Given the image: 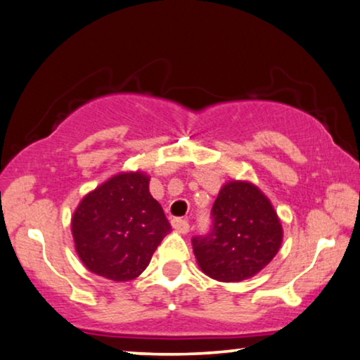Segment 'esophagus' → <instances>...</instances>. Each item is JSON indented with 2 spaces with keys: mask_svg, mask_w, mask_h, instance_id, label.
Here are the masks:
<instances>
[{
  "mask_svg": "<svg viewBox=\"0 0 360 360\" xmlns=\"http://www.w3.org/2000/svg\"><path fill=\"white\" fill-rule=\"evenodd\" d=\"M171 226L174 227L176 231H179V233H189V221L188 219H183V217H174V219H171Z\"/></svg>",
  "mask_w": 360,
  "mask_h": 360,
  "instance_id": "34e87169",
  "label": "esophagus"
}]
</instances>
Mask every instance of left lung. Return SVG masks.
<instances>
[{"label": "left lung", "instance_id": "obj_1", "mask_svg": "<svg viewBox=\"0 0 360 360\" xmlns=\"http://www.w3.org/2000/svg\"><path fill=\"white\" fill-rule=\"evenodd\" d=\"M211 217V229L206 236H194L193 249L199 267L212 279H248L279 251L281 221L256 186L227 183L214 201Z\"/></svg>", "mask_w": 360, "mask_h": 360}]
</instances>
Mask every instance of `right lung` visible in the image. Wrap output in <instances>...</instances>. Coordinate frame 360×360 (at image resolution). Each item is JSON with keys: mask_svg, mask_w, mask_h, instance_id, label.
I'll return each instance as SVG.
<instances>
[{"mask_svg": "<svg viewBox=\"0 0 360 360\" xmlns=\"http://www.w3.org/2000/svg\"><path fill=\"white\" fill-rule=\"evenodd\" d=\"M78 256L94 274L131 281L171 231L143 172L117 174L84 195L71 222Z\"/></svg>", "mask_w": 360, "mask_h": 360, "instance_id": "add662e5", "label": "right lung"}]
</instances>
